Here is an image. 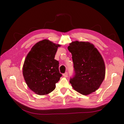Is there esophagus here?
<instances>
[{"label": "esophagus", "mask_w": 124, "mask_h": 124, "mask_svg": "<svg viewBox=\"0 0 124 124\" xmlns=\"http://www.w3.org/2000/svg\"><path fill=\"white\" fill-rule=\"evenodd\" d=\"M63 76H64V77H68V72H65L64 74H63Z\"/></svg>", "instance_id": "obj_1"}]
</instances>
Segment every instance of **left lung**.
Returning a JSON list of instances; mask_svg holds the SVG:
<instances>
[{"label": "left lung", "mask_w": 124, "mask_h": 124, "mask_svg": "<svg viewBox=\"0 0 124 124\" xmlns=\"http://www.w3.org/2000/svg\"><path fill=\"white\" fill-rule=\"evenodd\" d=\"M72 54L75 75L70 79L73 88L84 95L98 89L105 78L104 60L93 44L75 41L68 47Z\"/></svg>", "instance_id": "8db88e82"}]
</instances>
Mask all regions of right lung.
Masks as SVG:
<instances>
[{"instance_id": "add662e5", "label": "right lung", "mask_w": 124, "mask_h": 124, "mask_svg": "<svg viewBox=\"0 0 124 124\" xmlns=\"http://www.w3.org/2000/svg\"><path fill=\"white\" fill-rule=\"evenodd\" d=\"M60 45L47 39L38 42L25 57L23 65V75L28 86L39 95L51 93L55 88L62 74L59 72V62L55 55Z\"/></svg>"}]
</instances>
